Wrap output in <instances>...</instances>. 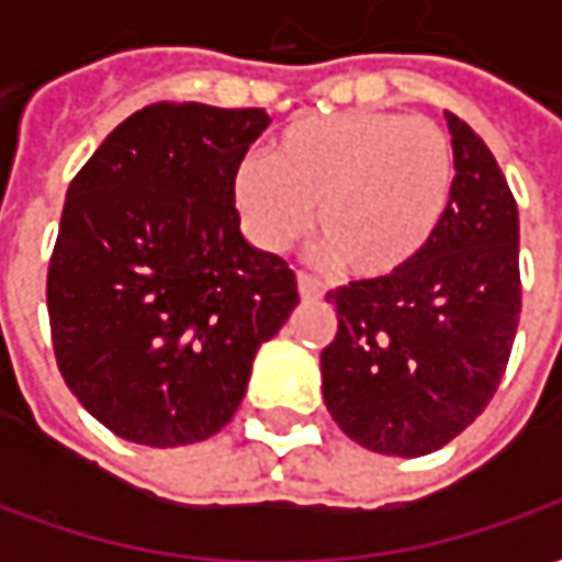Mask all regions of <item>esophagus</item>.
<instances>
[{
	"mask_svg": "<svg viewBox=\"0 0 562 562\" xmlns=\"http://www.w3.org/2000/svg\"><path fill=\"white\" fill-rule=\"evenodd\" d=\"M297 292H301L304 301H318V297L325 294V289H322V282L313 280L310 273H297Z\"/></svg>",
	"mask_w": 562,
	"mask_h": 562,
	"instance_id": "34e87169",
	"label": "esophagus"
}]
</instances>
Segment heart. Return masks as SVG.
<instances>
[{
    "label": "heart",
    "instance_id": "1",
    "mask_svg": "<svg viewBox=\"0 0 562 562\" xmlns=\"http://www.w3.org/2000/svg\"><path fill=\"white\" fill-rule=\"evenodd\" d=\"M454 147L430 120L385 111L304 116L270 159H244L232 204L249 240L282 252L313 225L322 258L385 280L413 265L446 222L454 195Z\"/></svg>",
    "mask_w": 562,
    "mask_h": 562
}]
</instances>
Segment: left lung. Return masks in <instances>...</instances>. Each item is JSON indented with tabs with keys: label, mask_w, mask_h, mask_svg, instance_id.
Wrapping results in <instances>:
<instances>
[{
	"label": "left lung",
	"mask_w": 562,
	"mask_h": 562,
	"mask_svg": "<svg viewBox=\"0 0 562 562\" xmlns=\"http://www.w3.org/2000/svg\"><path fill=\"white\" fill-rule=\"evenodd\" d=\"M454 195L413 265L328 292L322 394L358 446L422 458L467 430L506 373L520 316L518 204L475 132L446 114Z\"/></svg>",
	"instance_id": "left-lung-1"
}]
</instances>
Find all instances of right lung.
Instances as JSON below:
<instances>
[{"instance_id": "add662e5", "label": "right lung", "mask_w": 562, "mask_h": 562, "mask_svg": "<svg viewBox=\"0 0 562 562\" xmlns=\"http://www.w3.org/2000/svg\"><path fill=\"white\" fill-rule=\"evenodd\" d=\"M270 126L261 108L159 102L123 120L66 192L47 313L59 373L128 442L220 434L297 280L246 244L232 173Z\"/></svg>"}]
</instances>
